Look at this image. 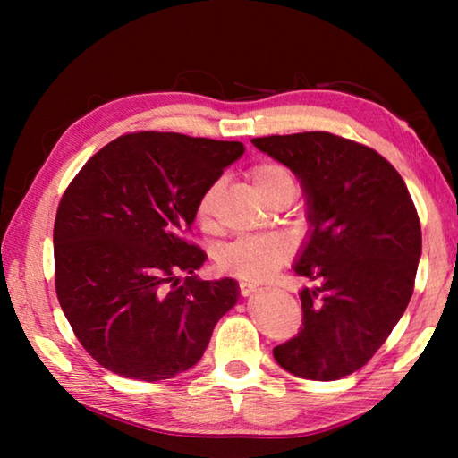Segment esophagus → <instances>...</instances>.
Wrapping results in <instances>:
<instances>
[{
    "instance_id": "esophagus-1",
    "label": "esophagus",
    "mask_w": 458,
    "mask_h": 458,
    "mask_svg": "<svg viewBox=\"0 0 458 458\" xmlns=\"http://www.w3.org/2000/svg\"><path fill=\"white\" fill-rule=\"evenodd\" d=\"M238 289H240V294H244V297H248V294H252L254 291L259 289L257 283H250V281H240L238 283Z\"/></svg>"
}]
</instances>
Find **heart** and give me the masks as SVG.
<instances>
[{
	"label": "heart",
	"instance_id": "obj_1",
	"mask_svg": "<svg viewBox=\"0 0 458 458\" xmlns=\"http://www.w3.org/2000/svg\"><path fill=\"white\" fill-rule=\"evenodd\" d=\"M250 182L259 196L270 201L276 193L297 190V180L289 167L276 161H265L250 169ZM218 183L208 188L198 201V220L204 228H214V204L218 196ZM291 246L283 236H244L230 242L218 257V265L226 273L248 278V281H265L289 260Z\"/></svg>",
	"mask_w": 458,
	"mask_h": 458
}]
</instances>
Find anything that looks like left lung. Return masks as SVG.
Instances as JSON below:
<instances>
[{
	"instance_id": "left-lung-1",
	"label": "left lung",
	"mask_w": 458,
	"mask_h": 458,
	"mask_svg": "<svg viewBox=\"0 0 458 458\" xmlns=\"http://www.w3.org/2000/svg\"><path fill=\"white\" fill-rule=\"evenodd\" d=\"M303 183L309 240L294 273L319 281L299 293L303 327L276 345L291 374L333 382L366 366L404 315L422 230L390 161L325 131L252 139Z\"/></svg>"
}]
</instances>
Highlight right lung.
<instances>
[{
	"label": "right lung",
	"instance_id": "right-lung-1",
	"mask_svg": "<svg viewBox=\"0 0 458 458\" xmlns=\"http://www.w3.org/2000/svg\"><path fill=\"white\" fill-rule=\"evenodd\" d=\"M244 153L240 141L121 135L84 164L54 222V283L76 339L123 377L159 382L196 366L238 301L232 278L201 281L188 240L198 201ZM180 272L191 276L179 283Z\"/></svg>",
	"mask_w": 458,
	"mask_h": 458
}]
</instances>
